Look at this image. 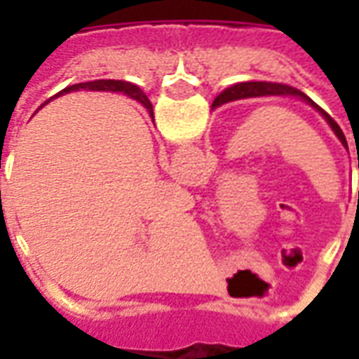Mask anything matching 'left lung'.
Here are the masks:
<instances>
[{
    "label": "left lung",
    "mask_w": 359,
    "mask_h": 359,
    "mask_svg": "<svg viewBox=\"0 0 359 359\" xmlns=\"http://www.w3.org/2000/svg\"><path fill=\"white\" fill-rule=\"evenodd\" d=\"M256 95H298V97H302L304 102H308L311 107H316V109L323 115L325 121L331 125L332 133L337 134V136H339V140L348 148L344 133H342V130H340V126L334 123V118H332L329 113H325V111L321 109L316 102H311L304 92L292 88V86H286V84H278V82H238V84H234V86H231V88L223 90V92L215 97L213 105L217 107V105H223V103L226 102H234V100H242V97H256Z\"/></svg>",
    "instance_id": "1"
}]
</instances>
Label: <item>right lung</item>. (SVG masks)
Here are the masks:
<instances>
[{"label":"right lung","mask_w":359,"mask_h":359,"mask_svg":"<svg viewBox=\"0 0 359 359\" xmlns=\"http://www.w3.org/2000/svg\"><path fill=\"white\" fill-rule=\"evenodd\" d=\"M81 88H88V90H100V88H105V90H115V92H123V94L130 95L134 100H138V102L149 111V115H154L151 113V103L149 100L144 95L138 86H134L130 82H123V81H95V82H82V84H74V86H69V88L61 90L59 94H67V92H73V90H81ZM57 94V95H59Z\"/></svg>","instance_id":"right-lung-1"}]
</instances>
